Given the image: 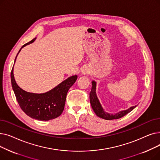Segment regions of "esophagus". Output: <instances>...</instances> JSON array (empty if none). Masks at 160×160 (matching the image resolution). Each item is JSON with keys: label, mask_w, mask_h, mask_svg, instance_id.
<instances>
[{"label": "esophagus", "mask_w": 160, "mask_h": 160, "mask_svg": "<svg viewBox=\"0 0 160 160\" xmlns=\"http://www.w3.org/2000/svg\"><path fill=\"white\" fill-rule=\"evenodd\" d=\"M82 73H83V74H86V71H82Z\"/></svg>", "instance_id": "obj_1"}]
</instances>
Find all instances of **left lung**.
Masks as SVG:
<instances>
[{"mask_svg": "<svg viewBox=\"0 0 160 160\" xmlns=\"http://www.w3.org/2000/svg\"><path fill=\"white\" fill-rule=\"evenodd\" d=\"M91 83H92V88L89 93L90 103L95 114L98 117H100V118L106 119V120H113V119H120L121 117H124L125 115H127L130 112H132L133 109L136 107V106H132L130 108L127 109V110L120 111L119 112L114 113V114L106 112L103 109L102 105L100 104L99 100L97 96V93H96L97 83L94 80L92 81Z\"/></svg>", "mask_w": 160, "mask_h": 160, "instance_id": "8db88e82", "label": "left lung"}]
</instances>
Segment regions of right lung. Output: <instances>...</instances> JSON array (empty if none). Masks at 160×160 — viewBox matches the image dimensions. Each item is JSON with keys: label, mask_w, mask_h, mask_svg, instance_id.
<instances>
[{"label": "right lung", "mask_w": 160, "mask_h": 160, "mask_svg": "<svg viewBox=\"0 0 160 160\" xmlns=\"http://www.w3.org/2000/svg\"><path fill=\"white\" fill-rule=\"evenodd\" d=\"M36 39H33L21 48L15 57V62L21 50L33 43ZM77 77V75L71 76L46 93H33L22 89L17 84L13 75V67L11 72L12 88L22 110L31 118L39 121L52 120L62 113L67 92Z\"/></svg>", "instance_id": "1"}]
</instances>
